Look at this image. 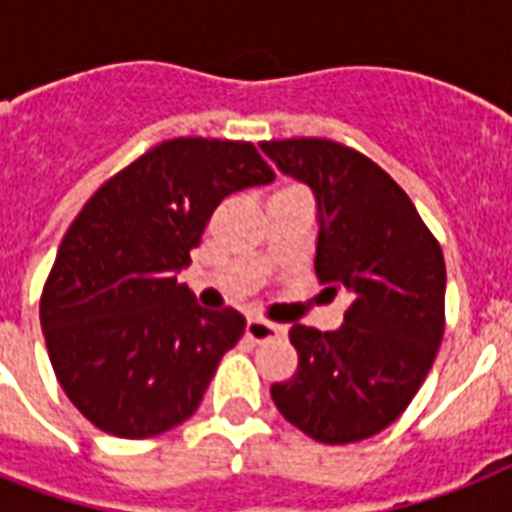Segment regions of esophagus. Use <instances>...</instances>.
I'll return each mask as SVG.
<instances>
[{"label": "esophagus", "mask_w": 512, "mask_h": 512, "mask_svg": "<svg viewBox=\"0 0 512 512\" xmlns=\"http://www.w3.org/2000/svg\"><path fill=\"white\" fill-rule=\"evenodd\" d=\"M281 335H284V327L273 324V321H263V319L247 321V337L252 342H268V340H276V337Z\"/></svg>", "instance_id": "esophagus-1"}]
</instances>
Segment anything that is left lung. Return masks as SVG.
Returning a JSON list of instances; mask_svg holds the SVG:
<instances>
[{"instance_id":"left-lung-1","label":"left lung","mask_w":512,"mask_h":512,"mask_svg":"<svg viewBox=\"0 0 512 512\" xmlns=\"http://www.w3.org/2000/svg\"><path fill=\"white\" fill-rule=\"evenodd\" d=\"M263 151L316 193V276L329 297L350 300L337 332L289 329L300 364L273 382V404L313 441L356 444L401 417L436 361L444 252L404 188L356 148L287 138Z\"/></svg>"}]
</instances>
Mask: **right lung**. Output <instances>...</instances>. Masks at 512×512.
Masks as SVG:
<instances>
[{
  "mask_svg": "<svg viewBox=\"0 0 512 512\" xmlns=\"http://www.w3.org/2000/svg\"><path fill=\"white\" fill-rule=\"evenodd\" d=\"M273 177L247 140H162L68 225L39 319L60 388L95 428L151 438L199 409L247 321L204 311L175 273L225 196Z\"/></svg>",
  "mask_w": 512,
  "mask_h": 512,
  "instance_id": "add662e5",
  "label": "right lung"
}]
</instances>
